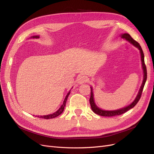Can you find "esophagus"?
<instances>
[{
  "mask_svg": "<svg viewBox=\"0 0 154 154\" xmlns=\"http://www.w3.org/2000/svg\"><path fill=\"white\" fill-rule=\"evenodd\" d=\"M87 80V77L84 75H80L77 78V82L78 84H83V83H86Z\"/></svg>",
  "mask_w": 154,
  "mask_h": 154,
  "instance_id": "1",
  "label": "esophagus"
}]
</instances>
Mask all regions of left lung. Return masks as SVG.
<instances>
[{
  "label": "left lung",
  "mask_w": 154,
  "mask_h": 154,
  "mask_svg": "<svg viewBox=\"0 0 154 154\" xmlns=\"http://www.w3.org/2000/svg\"><path fill=\"white\" fill-rule=\"evenodd\" d=\"M121 36L122 38L123 39H125L126 40H127L128 42L130 44H133L135 47H136L137 48L139 49V51H140V54H141V62H142V67L143 69V83L142 85L140 87V89L139 91L138 94L136 97V99L134 100V101L132 102V103L124 107V108L120 109L118 110H102L100 108H98L96 106V105L94 103V94H93V91H92V87H91V97L89 99V101H90V104H91V109L92 110V111L94 112V113H96V114H98L100 116H105V117H111V116H119L121 114H123L126 112H127L128 110H129L130 109H131L132 108L136 105L137 102L139 101V100H140V97L142 94V92L143 90V88L144 86V84H145L146 81V78H147V71H146V67L145 66V63H144V53L143 51L142 50V48L141 47V45H139V44L136 42L135 40H134L131 36H130L129 34L128 33H124L121 35Z\"/></svg>",
  "instance_id": "8db88e82"
}]
</instances>
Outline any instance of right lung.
Wrapping results in <instances>:
<instances>
[{"label": "right lung", "mask_w": 154, "mask_h": 154, "mask_svg": "<svg viewBox=\"0 0 154 154\" xmlns=\"http://www.w3.org/2000/svg\"><path fill=\"white\" fill-rule=\"evenodd\" d=\"M39 36H33L31 37V38H39ZM70 92H71V91H69V92L67 93V96H66V98H65L64 101H63V104L62 105V106H60V108L57 111L55 112L54 113H53L52 114H49V115H45V116H37L38 118H44V119H53V118H54L56 117H57V116H58L59 115L61 114L63 111L64 110V108L65 106H66V101H67V97L69 96V95L70 94Z\"/></svg>", "instance_id": "1"}]
</instances>
